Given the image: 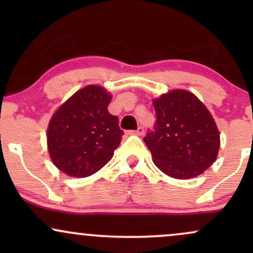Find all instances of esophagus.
<instances>
[{
  "label": "esophagus",
  "mask_w": 253,
  "mask_h": 253,
  "mask_svg": "<svg viewBox=\"0 0 253 253\" xmlns=\"http://www.w3.org/2000/svg\"><path fill=\"white\" fill-rule=\"evenodd\" d=\"M132 134H135V135H143L144 134V127L139 126L138 128H136L135 130H133V132H130Z\"/></svg>",
  "instance_id": "esophagus-1"
}]
</instances>
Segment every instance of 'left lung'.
Here are the masks:
<instances>
[{
	"instance_id": "8db88e82",
	"label": "left lung",
	"mask_w": 253,
	"mask_h": 253,
	"mask_svg": "<svg viewBox=\"0 0 253 253\" xmlns=\"http://www.w3.org/2000/svg\"><path fill=\"white\" fill-rule=\"evenodd\" d=\"M156 123L144 141L156 167L178 179L196 177L215 162L220 135L214 119L195 95L172 90L153 101Z\"/></svg>"
}]
</instances>
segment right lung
Listing matches in <instances>:
<instances>
[{
	"label": "right lung",
	"mask_w": 253,
	"mask_h": 253,
	"mask_svg": "<svg viewBox=\"0 0 253 253\" xmlns=\"http://www.w3.org/2000/svg\"><path fill=\"white\" fill-rule=\"evenodd\" d=\"M110 94L97 85L78 90L52 117L47 146L54 165L66 175L88 177L112 159L124 130L108 112Z\"/></svg>",
	"instance_id": "1"
}]
</instances>
